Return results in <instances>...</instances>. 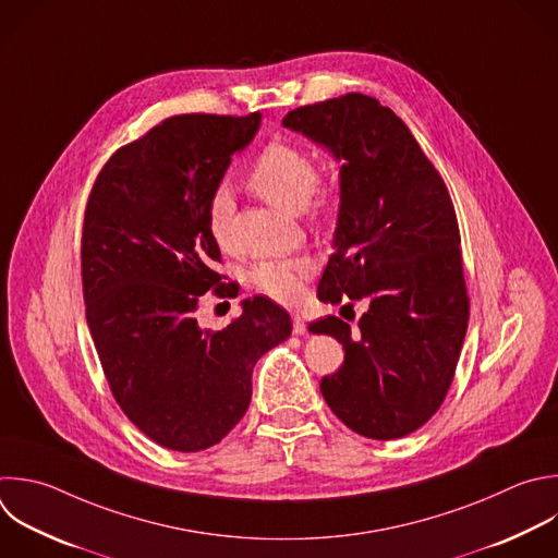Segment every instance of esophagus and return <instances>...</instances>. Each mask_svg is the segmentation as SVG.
Listing matches in <instances>:
<instances>
[{
  "mask_svg": "<svg viewBox=\"0 0 558 558\" xmlns=\"http://www.w3.org/2000/svg\"><path fill=\"white\" fill-rule=\"evenodd\" d=\"M291 322H293V332L295 335H304L306 332V322H304V317L300 313H293Z\"/></svg>",
  "mask_w": 558,
  "mask_h": 558,
  "instance_id": "obj_1",
  "label": "esophagus"
}]
</instances>
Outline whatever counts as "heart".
Here are the masks:
<instances>
[{"instance_id":"obj_1","label":"heart","mask_w":558,"mask_h":558,"mask_svg":"<svg viewBox=\"0 0 558 558\" xmlns=\"http://www.w3.org/2000/svg\"><path fill=\"white\" fill-rule=\"evenodd\" d=\"M250 189L267 204L284 213H306L311 221L328 215L332 204V183L317 174L313 155L293 142H271L252 161L247 174ZM234 202L226 185L213 191L206 208L208 230L213 239L228 247V228ZM315 274V265L306 256L260 260L250 269V284L280 304L300 300L304 282Z\"/></svg>"}]
</instances>
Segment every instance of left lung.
<instances>
[{
    "label": "left lung",
    "instance_id": "left-lung-1",
    "mask_svg": "<svg viewBox=\"0 0 558 558\" xmlns=\"http://www.w3.org/2000/svg\"><path fill=\"white\" fill-rule=\"evenodd\" d=\"M282 124L341 161L335 252L317 298L367 304L356 332L332 315L308 324L345 352L337 373L322 379V397L352 432L403 438L442 405L466 335L453 202L405 122L373 96L354 92L304 105Z\"/></svg>",
    "mask_w": 558,
    "mask_h": 558
}]
</instances>
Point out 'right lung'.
Returning <instances> with one entry per match:
<instances>
[{"label":"right lung","mask_w":558,"mask_h":558,"mask_svg":"<svg viewBox=\"0 0 558 558\" xmlns=\"http://www.w3.org/2000/svg\"><path fill=\"white\" fill-rule=\"evenodd\" d=\"M260 113H181L120 146L100 168L81 239L85 315L111 395L159 447L195 453L226 438L252 401V369L291 335L269 298L228 328H199L210 291L239 295L215 269L208 199Z\"/></svg>","instance_id":"1"}]
</instances>
